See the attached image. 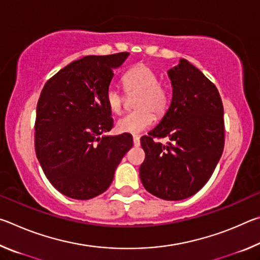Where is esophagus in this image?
<instances>
[{"label":"esophagus","mask_w":260,"mask_h":260,"mask_svg":"<svg viewBox=\"0 0 260 260\" xmlns=\"http://www.w3.org/2000/svg\"><path fill=\"white\" fill-rule=\"evenodd\" d=\"M133 144L134 147H139L140 146V138L138 135H134L133 136Z\"/></svg>","instance_id":"1"}]
</instances>
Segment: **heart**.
I'll return each instance as SVG.
<instances>
[{
    "label": "heart",
    "instance_id": "heart-1",
    "mask_svg": "<svg viewBox=\"0 0 260 260\" xmlns=\"http://www.w3.org/2000/svg\"><path fill=\"white\" fill-rule=\"evenodd\" d=\"M158 73L146 64H138L129 69L122 77V85L127 94H136V111L128 113L117 122V129L121 133L139 134L148 129L155 116H164L170 103L169 89L165 83L158 80ZM110 111L120 114L124 111L125 98L117 88L110 87L105 94Z\"/></svg>",
    "mask_w": 260,
    "mask_h": 260
}]
</instances>
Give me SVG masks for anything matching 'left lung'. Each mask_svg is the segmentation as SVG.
I'll return each mask as SVG.
<instances>
[{"label": "left lung", "mask_w": 260, "mask_h": 260, "mask_svg": "<svg viewBox=\"0 0 260 260\" xmlns=\"http://www.w3.org/2000/svg\"><path fill=\"white\" fill-rule=\"evenodd\" d=\"M167 73L172 102L159 124L141 138L146 159L140 178L152 195L180 201L202 189L222 155L223 107L217 87L187 59ZM155 137L170 141L164 146Z\"/></svg>", "instance_id": "left-lung-1"}]
</instances>
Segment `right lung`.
Wrapping results in <instances>:
<instances>
[{
	"instance_id": "right-lung-1",
	"label": "right lung",
	"mask_w": 260,
	"mask_h": 260,
	"mask_svg": "<svg viewBox=\"0 0 260 260\" xmlns=\"http://www.w3.org/2000/svg\"><path fill=\"white\" fill-rule=\"evenodd\" d=\"M128 52L86 56L46 82L38 101L35 152L47 179L74 200H90L110 187L114 171L133 147L113 127L105 94Z\"/></svg>"
}]
</instances>
